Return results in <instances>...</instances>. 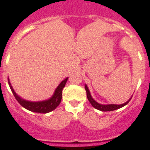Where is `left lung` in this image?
<instances>
[{
    "label": "left lung",
    "mask_w": 150,
    "mask_h": 150,
    "mask_svg": "<svg viewBox=\"0 0 150 150\" xmlns=\"http://www.w3.org/2000/svg\"><path fill=\"white\" fill-rule=\"evenodd\" d=\"M85 88H86V94H87V98H88V100L89 101V103H91L92 106L94 107L95 109H98V110H100V111H103V112H109V111H114L115 109H120L122 107L125 106L126 105H127L129 103L130 100H131V98L129 99V100L126 102V103H123V104L122 105H115V104H109V105H102V104H99L96 102L95 99H93L90 94V92L87 86L85 85Z\"/></svg>",
    "instance_id": "8db88e82"
}]
</instances>
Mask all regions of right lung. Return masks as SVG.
Listing matches in <instances>:
<instances>
[{"label":"right lung","mask_w":150,"mask_h":150,"mask_svg":"<svg viewBox=\"0 0 150 150\" xmlns=\"http://www.w3.org/2000/svg\"><path fill=\"white\" fill-rule=\"evenodd\" d=\"M68 79L69 78H66L59 84V86L57 87V88L54 91L53 96L49 99L41 101V102H30V101L24 100V99L21 98L20 96H18L16 94V92H14V90L13 89V88L11 85L9 79H8V84H9L12 93L15 97L16 100L18 101V103H20L21 105L24 107V109L34 112L47 113L55 109L58 106V105L60 104L61 101H62V89L66 84Z\"/></svg>","instance_id":"right-lung-1"}]
</instances>
